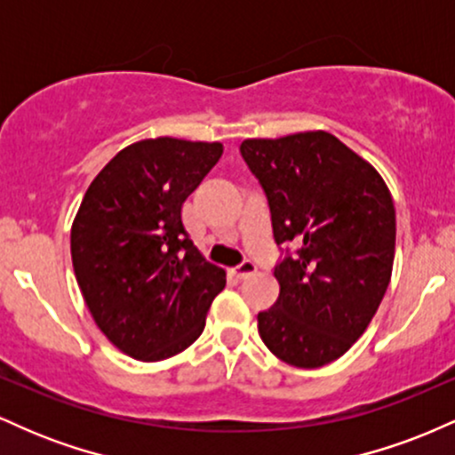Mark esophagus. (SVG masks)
Listing matches in <instances>:
<instances>
[{"mask_svg":"<svg viewBox=\"0 0 455 455\" xmlns=\"http://www.w3.org/2000/svg\"><path fill=\"white\" fill-rule=\"evenodd\" d=\"M252 274H257V265L252 263V260H243L242 265H239V267H235L233 269V275L237 280H245V278H250V275Z\"/></svg>","mask_w":455,"mask_h":455,"instance_id":"obj_1","label":"esophagus"}]
</instances>
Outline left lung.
I'll return each instance as SVG.
<instances>
[{
  "label": "left lung",
  "instance_id": "obj_1",
  "mask_svg": "<svg viewBox=\"0 0 455 455\" xmlns=\"http://www.w3.org/2000/svg\"><path fill=\"white\" fill-rule=\"evenodd\" d=\"M278 245L280 295L259 312L260 340L295 368L342 357L377 315L395 252V210L383 177L333 134L245 139Z\"/></svg>",
  "mask_w": 455,
  "mask_h": 455
}]
</instances>
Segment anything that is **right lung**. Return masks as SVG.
<instances>
[{
    "label": "right lung",
    "instance_id": "obj_1",
    "mask_svg": "<svg viewBox=\"0 0 455 455\" xmlns=\"http://www.w3.org/2000/svg\"><path fill=\"white\" fill-rule=\"evenodd\" d=\"M220 156V143L139 140L83 196L70 233L72 267L96 325L130 357L160 362L190 347L227 284L181 222V205Z\"/></svg>",
    "mask_w": 455,
    "mask_h": 455
}]
</instances>
